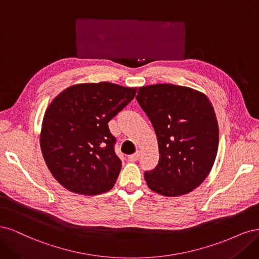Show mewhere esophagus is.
<instances>
[{
	"instance_id": "34e87169",
	"label": "esophagus",
	"mask_w": 259,
	"mask_h": 259,
	"mask_svg": "<svg viewBox=\"0 0 259 259\" xmlns=\"http://www.w3.org/2000/svg\"><path fill=\"white\" fill-rule=\"evenodd\" d=\"M128 159H129L130 161H137V160H139V159H140V152H137V153H135V154L129 155Z\"/></svg>"
}]
</instances>
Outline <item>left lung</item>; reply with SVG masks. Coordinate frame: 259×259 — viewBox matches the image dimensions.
<instances>
[{
  "mask_svg": "<svg viewBox=\"0 0 259 259\" xmlns=\"http://www.w3.org/2000/svg\"><path fill=\"white\" fill-rule=\"evenodd\" d=\"M158 140L159 161L144 173L155 193H190L206 179L219 149V126L205 95L188 87L157 84L139 88L136 97Z\"/></svg>",
  "mask_w": 259,
  "mask_h": 259,
  "instance_id": "1",
  "label": "left lung"
}]
</instances>
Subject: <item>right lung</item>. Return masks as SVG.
<instances>
[{"label":"right lung","instance_id":"right-lung-1","mask_svg":"<svg viewBox=\"0 0 259 259\" xmlns=\"http://www.w3.org/2000/svg\"><path fill=\"white\" fill-rule=\"evenodd\" d=\"M137 88L112 82L66 88L45 112L40 149L49 171L73 193L98 195L113 188L121 160L108 121L127 106Z\"/></svg>","mask_w":259,"mask_h":259}]
</instances>
